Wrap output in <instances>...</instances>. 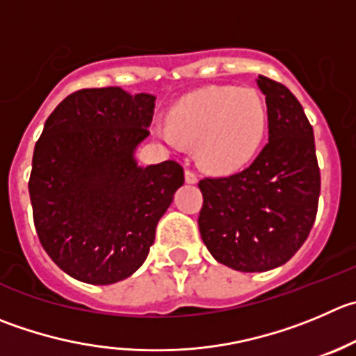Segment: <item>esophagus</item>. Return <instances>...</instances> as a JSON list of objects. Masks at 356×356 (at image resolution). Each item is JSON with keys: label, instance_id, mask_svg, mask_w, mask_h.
<instances>
[{"label": "esophagus", "instance_id": "34e87169", "mask_svg": "<svg viewBox=\"0 0 356 356\" xmlns=\"http://www.w3.org/2000/svg\"><path fill=\"white\" fill-rule=\"evenodd\" d=\"M185 180H187V184H197V172L192 171V169H185Z\"/></svg>", "mask_w": 356, "mask_h": 356}]
</instances>
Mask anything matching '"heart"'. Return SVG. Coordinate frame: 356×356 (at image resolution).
<instances>
[{
	"label": "heart",
	"instance_id": "1",
	"mask_svg": "<svg viewBox=\"0 0 356 356\" xmlns=\"http://www.w3.org/2000/svg\"><path fill=\"white\" fill-rule=\"evenodd\" d=\"M171 125L157 134L171 147L195 145L197 159L211 171H234L253 159L267 129V108L253 89L208 87L188 94L169 113Z\"/></svg>",
	"mask_w": 356,
	"mask_h": 356
}]
</instances>
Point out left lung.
Returning <instances> with one entry per match:
<instances>
[{
	"label": "left lung",
	"mask_w": 356,
	"mask_h": 356,
	"mask_svg": "<svg viewBox=\"0 0 356 356\" xmlns=\"http://www.w3.org/2000/svg\"><path fill=\"white\" fill-rule=\"evenodd\" d=\"M269 140L255 161L229 176L199 181V231L220 264L264 273L289 262L309 236L318 211L320 168L313 127L283 83L259 74Z\"/></svg>",
	"instance_id": "left-lung-1"
}]
</instances>
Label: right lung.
Segmentation results:
<instances>
[{
	"label": "right lung",
	"mask_w": 356,
	"mask_h": 356,
	"mask_svg": "<svg viewBox=\"0 0 356 356\" xmlns=\"http://www.w3.org/2000/svg\"><path fill=\"white\" fill-rule=\"evenodd\" d=\"M155 97L120 87L70 94L47 118L29 176L43 250L71 277L110 285L147 259L155 227L185 181L176 161L138 168Z\"/></svg>",
	"instance_id": "1"
}]
</instances>
